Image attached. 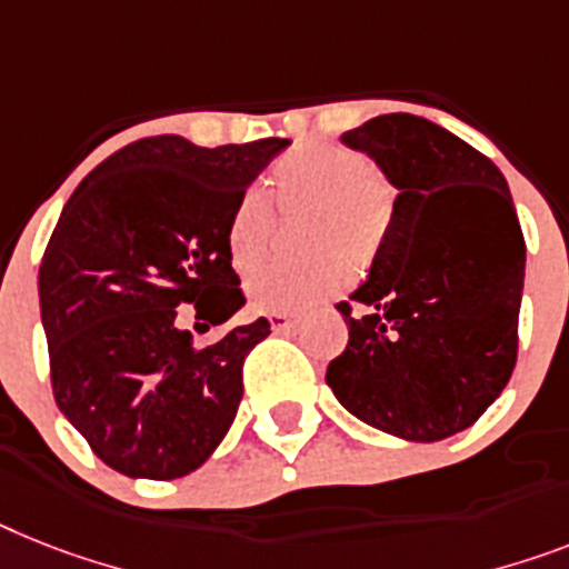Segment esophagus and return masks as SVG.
I'll return each mask as SVG.
<instances>
[{"instance_id": "obj_1", "label": "esophagus", "mask_w": 569, "mask_h": 569, "mask_svg": "<svg viewBox=\"0 0 569 569\" xmlns=\"http://www.w3.org/2000/svg\"><path fill=\"white\" fill-rule=\"evenodd\" d=\"M267 319H270V328H273V331H290V328L296 326V317L288 311L267 313Z\"/></svg>"}]
</instances>
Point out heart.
Listing matches in <instances>:
<instances>
[{"label": "heart", "mask_w": 569, "mask_h": 569, "mask_svg": "<svg viewBox=\"0 0 569 569\" xmlns=\"http://www.w3.org/2000/svg\"><path fill=\"white\" fill-rule=\"evenodd\" d=\"M270 191L284 211L311 209L308 243L326 256L258 267L247 293L261 311H302L349 276V256L369 264L392 220V189L369 159L340 144H302L276 159ZM273 241V209L258 189L243 191L227 220V252L234 270L250 273ZM340 251V257L333 252Z\"/></svg>", "instance_id": "1"}]
</instances>
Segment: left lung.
Returning a JSON list of instances; mask_svg holds the SVG:
<instances>
[{
	"label": "left lung",
	"mask_w": 569,
	"mask_h": 569,
	"mask_svg": "<svg viewBox=\"0 0 569 569\" xmlns=\"http://www.w3.org/2000/svg\"><path fill=\"white\" fill-rule=\"evenodd\" d=\"M342 144L372 157L398 197L369 279L337 305L349 346L326 383L366 425L439 442L480 419L518 360L527 243L509 186L480 150L410 112Z\"/></svg>",
	"instance_id": "obj_1"
}]
</instances>
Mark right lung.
I'll use <instances>...</instances> for the list:
<instances>
[{"mask_svg": "<svg viewBox=\"0 0 569 569\" xmlns=\"http://www.w3.org/2000/svg\"><path fill=\"white\" fill-rule=\"evenodd\" d=\"M288 139L200 148L150 136L74 189L40 264L54 401L112 471L177 480L232 427L258 317L197 349L182 319L223 326L243 308L227 220Z\"/></svg>", "mask_w": 569, "mask_h": 569, "instance_id": "obj_1", "label": "right lung"}]
</instances>
